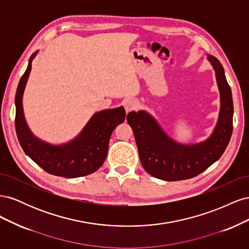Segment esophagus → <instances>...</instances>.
<instances>
[{"mask_svg":"<svg viewBox=\"0 0 249 249\" xmlns=\"http://www.w3.org/2000/svg\"><path fill=\"white\" fill-rule=\"evenodd\" d=\"M124 109L126 112H130L138 107V102L135 99H126L124 103Z\"/></svg>","mask_w":249,"mask_h":249,"instance_id":"esophagus-1","label":"esophagus"}]
</instances>
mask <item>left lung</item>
<instances>
[{
	"label": "left lung",
	"instance_id": "obj_1",
	"mask_svg": "<svg viewBox=\"0 0 249 249\" xmlns=\"http://www.w3.org/2000/svg\"><path fill=\"white\" fill-rule=\"evenodd\" d=\"M207 59L215 71L220 109L214 130L206 140L191 144L179 143L145 110L131 111L126 116L142 166L157 178L171 182L196 177L219 159L229 144L233 115L231 90L219 60L212 55H208Z\"/></svg>",
	"mask_w": 249,
	"mask_h": 249
}]
</instances>
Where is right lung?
<instances>
[{
	"label": "right lung",
	"mask_w": 249,
	"mask_h": 249,
	"mask_svg": "<svg viewBox=\"0 0 249 249\" xmlns=\"http://www.w3.org/2000/svg\"><path fill=\"white\" fill-rule=\"evenodd\" d=\"M37 54L38 51L30 57L17 89L16 130L19 144L28 157L51 175L69 178L88 176L99 169L106 159L111 134L125 118L124 108L95 112L76 137L61 144L36 137L27 124L22 97Z\"/></svg>",
	"instance_id": "1"
}]
</instances>
